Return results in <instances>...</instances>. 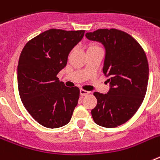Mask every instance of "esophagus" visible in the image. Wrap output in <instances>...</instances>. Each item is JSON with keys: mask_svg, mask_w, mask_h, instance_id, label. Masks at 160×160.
Here are the masks:
<instances>
[{"mask_svg": "<svg viewBox=\"0 0 160 160\" xmlns=\"http://www.w3.org/2000/svg\"><path fill=\"white\" fill-rule=\"evenodd\" d=\"M89 94H90V92H89V91H87V90H83V89H81V90H80V95H81L82 97H83V96H86V95H88Z\"/></svg>", "mask_w": 160, "mask_h": 160, "instance_id": "obj_1", "label": "esophagus"}]
</instances>
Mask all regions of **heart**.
Returning a JSON list of instances; mask_svg holds the SVG:
<instances>
[{
  "instance_id": "obj_1",
  "label": "heart",
  "mask_w": 160,
  "mask_h": 160,
  "mask_svg": "<svg viewBox=\"0 0 160 160\" xmlns=\"http://www.w3.org/2000/svg\"><path fill=\"white\" fill-rule=\"evenodd\" d=\"M96 47H99L98 46H97V45H95V44H91V45H90L88 47V49H92V48H96Z\"/></svg>"
}]
</instances>
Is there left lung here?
I'll return each mask as SVG.
<instances>
[{
  "label": "left lung",
  "instance_id": "left-lung-1",
  "mask_svg": "<svg viewBox=\"0 0 160 160\" xmlns=\"http://www.w3.org/2000/svg\"><path fill=\"white\" fill-rule=\"evenodd\" d=\"M86 37L105 46L102 72L111 86L107 94H93L97 98L93 119L103 128H117L132 118L144 99L149 76L146 53L135 38L119 29H100Z\"/></svg>",
  "mask_w": 160,
  "mask_h": 160
}]
</instances>
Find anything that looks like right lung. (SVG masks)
I'll use <instances>...</instances> for the list:
<instances>
[{
  "instance_id": "obj_1",
  "label": "right lung",
  "mask_w": 160,
  "mask_h": 160,
  "mask_svg": "<svg viewBox=\"0 0 160 160\" xmlns=\"http://www.w3.org/2000/svg\"><path fill=\"white\" fill-rule=\"evenodd\" d=\"M84 33L85 30L49 29L29 40L20 55V97L29 114L45 128L66 125L77 106L79 88L66 87L57 75Z\"/></svg>"
}]
</instances>
